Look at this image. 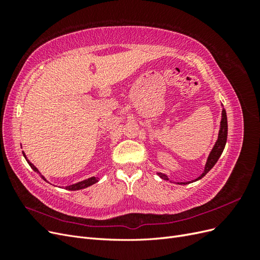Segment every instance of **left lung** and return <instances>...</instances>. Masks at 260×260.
<instances>
[{
  "instance_id": "obj_1",
  "label": "left lung",
  "mask_w": 260,
  "mask_h": 260,
  "mask_svg": "<svg viewBox=\"0 0 260 260\" xmlns=\"http://www.w3.org/2000/svg\"><path fill=\"white\" fill-rule=\"evenodd\" d=\"M222 107V111H221V120H220V127H219V132H218V138L215 142V145L212 146L211 151L207 157L206 159V164L205 166H204V170L202 174L194 180L191 181H186V182H176V181H172L169 179V177L165 174H161V172H156L158 177H160L162 180H169L170 182H175L177 184H188V183H192L195 182V181H198L200 179H202L204 176H206L208 174V171L215 166L216 162L218 161V159L220 158V156H221L225 143H226V137H228V120H226V113H225V109L223 107V105L221 104Z\"/></svg>"
}]
</instances>
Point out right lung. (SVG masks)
<instances>
[{"instance_id": "add662e5", "label": "right lung", "mask_w": 260, "mask_h": 260, "mask_svg": "<svg viewBox=\"0 0 260 260\" xmlns=\"http://www.w3.org/2000/svg\"><path fill=\"white\" fill-rule=\"evenodd\" d=\"M22 154H23V157H25L26 158V160L28 161V164H29V166L32 168L37 174H39L41 176V178L44 180V181H46V182H48V180L45 179V177L44 176H42L41 174H40V171L38 170V168L35 166V165L31 162L28 158H27V156H26V154L22 152ZM99 181V179L98 178H95V177H91V178H88V179H85V180H82V181H80V182H77V183H74V184H70V185H67V186H65V188L66 190H69V191H77V190H82V188H85V187H88V186H90V185H92V184H94V183H96Z\"/></svg>"}]
</instances>
